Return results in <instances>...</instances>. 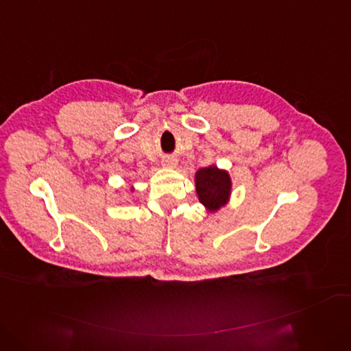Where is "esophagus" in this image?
<instances>
[{"label": "esophagus", "instance_id": "esophagus-1", "mask_svg": "<svg viewBox=\"0 0 351 351\" xmlns=\"http://www.w3.org/2000/svg\"><path fill=\"white\" fill-rule=\"evenodd\" d=\"M163 165H165V166H167V167H173V166L176 165V160H175V159H172V157H167V159H165V160H163Z\"/></svg>", "mask_w": 351, "mask_h": 351}]
</instances>
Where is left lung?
Listing matches in <instances>:
<instances>
[{
  "mask_svg": "<svg viewBox=\"0 0 351 351\" xmlns=\"http://www.w3.org/2000/svg\"><path fill=\"white\" fill-rule=\"evenodd\" d=\"M197 194L210 211H216L224 206L230 195V178L228 172L220 171L216 166L202 167L195 175Z\"/></svg>",
  "mask_w": 351,
  "mask_h": 351,
  "instance_id": "1",
  "label": "left lung"
}]
</instances>
